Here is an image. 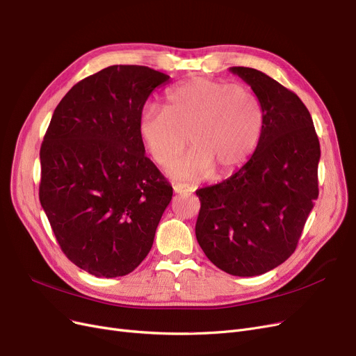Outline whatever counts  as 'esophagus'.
Instances as JSON below:
<instances>
[{
    "instance_id": "esophagus-1",
    "label": "esophagus",
    "mask_w": 356,
    "mask_h": 356,
    "mask_svg": "<svg viewBox=\"0 0 356 356\" xmlns=\"http://www.w3.org/2000/svg\"><path fill=\"white\" fill-rule=\"evenodd\" d=\"M193 188H190V187H186V186H175L174 187V193L175 194H184V195H190V194H193Z\"/></svg>"
}]
</instances>
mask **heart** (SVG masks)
Here are the masks:
<instances>
[{"instance_id":"1","label":"heart","mask_w":356,"mask_h":356,"mask_svg":"<svg viewBox=\"0 0 356 356\" xmlns=\"http://www.w3.org/2000/svg\"><path fill=\"white\" fill-rule=\"evenodd\" d=\"M264 130V109L251 89L225 80L197 77L168 90L165 106L140 112V141L159 166L172 165L190 140L193 150L169 174L194 182L213 174L227 177L257 149Z\"/></svg>"}]
</instances>
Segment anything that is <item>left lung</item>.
Masks as SVG:
<instances>
[{
	"label": "left lung",
	"mask_w": 356,
	"mask_h": 356,
	"mask_svg": "<svg viewBox=\"0 0 356 356\" xmlns=\"http://www.w3.org/2000/svg\"><path fill=\"white\" fill-rule=\"evenodd\" d=\"M259 96L264 130L250 161L227 179L197 190L195 236L223 272L251 277L288 260L318 197L320 143L307 106L280 83L231 67Z\"/></svg>",
	"instance_id": "obj_1"
}]
</instances>
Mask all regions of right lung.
I'll list each match as a JSON object with an SVG mask.
<instances>
[{"instance_id": "add662e5", "label": "right lung", "mask_w": 356, "mask_h": 356, "mask_svg": "<svg viewBox=\"0 0 356 356\" xmlns=\"http://www.w3.org/2000/svg\"><path fill=\"white\" fill-rule=\"evenodd\" d=\"M169 76L111 65L61 99L40 146L39 200L67 259L96 277L131 273L149 254L172 187L145 156L137 122Z\"/></svg>"}]
</instances>
